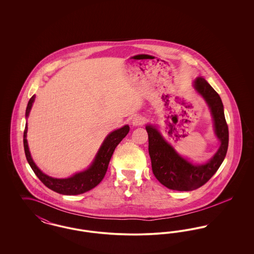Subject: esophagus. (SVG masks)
I'll use <instances>...</instances> for the list:
<instances>
[{
	"label": "esophagus",
	"mask_w": 254,
	"mask_h": 254,
	"mask_svg": "<svg viewBox=\"0 0 254 254\" xmlns=\"http://www.w3.org/2000/svg\"><path fill=\"white\" fill-rule=\"evenodd\" d=\"M144 123H145V118H144L143 116L138 115V116H135V117L133 118V126H136V127H137V126H141V125H143Z\"/></svg>",
	"instance_id": "esophagus-1"
}]
</instances>
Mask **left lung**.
<instances>
[{"label":"left lung","mask_w":254,"mask_h":254,"mask_svg":"<svg viewBox=\"0 0 254 254\" xmlns=\"http://www.w3.org/2000/svg\"><path fill=\"white\" fill-rule=\"evenodd\" d=\"M193 86L205 99L210 109L214 131L221 143L217 152L207 163L194 165L189 162L175 151L154 126L145 127L148 134V153L154 176L169 190L178 191L194 190L205 185L220 168L229 146V127L219 94L203 77L196 78Z\"/></svg>","instance_id":"left-lung-1"}]
</instances>
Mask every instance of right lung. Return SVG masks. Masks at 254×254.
Segmentation results:
<instances>
[{
  "label": "right lung",
  "mask_w": 254,
  "mask_h": 254,
  "mask_svg": "<svg viewBox=\"0 0 254 254\" xmlns=\"http://www.w3.org/2000/svg\"><path fill=\"white\" fill-rule=\"evenodd\" d=\"M34 100H35V95L31 97L30 100L28 101L26 110H25L26 118L29 115ZM128 131H129V127L126 125L121 128L109 133V135L106 137V139L104 140L101 147L99 148L95 159L90 165V167L84 171L76 173L71 177L65 178V179L52 178L49 175L43 173L35 165L30 155L29 148L27 145V140H26L27 124L25 125L24 131V153L29 166L36 174L37 177L46 187H48L49 190L64 195H78V194L85 193L86 191L92 190L103 180L108 170L109 161L116 146L119 145V143L127 136Z\"/></svg>",
  "instance_id": "obj_1"
}]
</instances>
